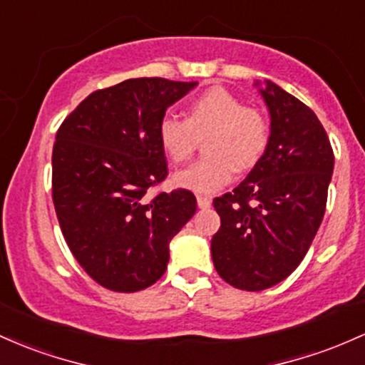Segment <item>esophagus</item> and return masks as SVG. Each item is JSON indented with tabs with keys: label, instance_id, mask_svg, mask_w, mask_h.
<instances>
[{
	"label": "esophagus",
	"instance_id": "esophagus-1",
	"mask_svg": "<svg viewBox=\"0 0 365 365\" xmlns=\"http://www.w3.org/2000/svg\"><path fill=\"white\" fill-rule=\"evenodd\" d=\"M197 206L201 207V210H207V207L211 206V199L207 197V195L199 194V195H197Z\"/></svg>",
	"mask_w": 365,
	"mask_h": 365
}]
</instances>
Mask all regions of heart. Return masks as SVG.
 I'll return each mask as SVG.
<instances>
[{
  "label": "heart",
  "instance_id": "obj_1",
  "mask_svg": "<svg viewBox=\"0 0 365 365\" xmlns=\"http://www.w3.org/2000/svg\"><path fill=\"white\" fill-rule=\"evenodd\" d=\"M206 136V158L175 175L176 185L197 194L225 187L235 170H253L270 145V121L227 88L213 86L190 100L185 119L166 114L158 124L159 145L175 164L189 161Z\"/></svg>",
  "mask_w": 365,
  "mask_h": 365
}]
</instances>
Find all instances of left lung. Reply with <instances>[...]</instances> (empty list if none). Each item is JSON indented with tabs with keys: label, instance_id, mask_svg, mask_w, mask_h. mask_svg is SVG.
Masks as SVG:
<instances>
[{
	"label": "left lung",
	"instance_id": "1",
	"mask_svg": "<svg viewBox=\"0 0 365 365\" xmlns=\"http://www.w3.org/2000/svg\"><path fill=\"white\" fill-rule=\"evenodd\" d=\"M259 93L270 112V145L234 192L213 201L222 220L211 239L215 268L244 291L275 286L302 263L326 213L334 168L310 107L272 81Z\"/></svg>",
	"mask_w": 365,
	"mask_h": 365
}]
</instances>
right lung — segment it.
Masks as SVG:
<instances>
[{
  "instance_id": "obj_1",
  "label": "right lung",
  "mask_w": 365,
  "mask_h": 365,
  "mask_svg": "<svg viewBox=\"0 0 365 365\" xmlns=\"http://www.w3.org/2000/svg\"><path fill=\"white\" fill-rule=\"evenodd\" d=\"M197 83L126 79L93 91L60 124L51 194L63 239L95 282L135 293L163 277L170 241L194 216L185 189L147 192L168 176L158 124Z\"/></svg>"
}]
</instances>
